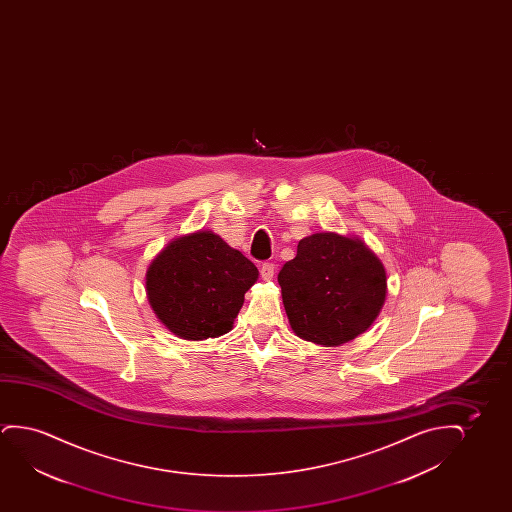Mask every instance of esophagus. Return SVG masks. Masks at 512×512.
Returning <instances> with one entry per match:
<instances>
[{"mask_svg":"<svg viewBox=\"0 0 512 512\" xmlns=\"http://www.w3.org/2000/svg\"><path fill=\"white\" fill-rule=\"evenodd\" d=\"M274 271H276V266H274L273 262H264V264L260 266V276H262V280H273Z\"/></svg>","mask_w":512,"mask_h":512,"instance_id":"obj_1","label":"esophagus"}]
</instances>
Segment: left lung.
Here are the masks:
<instances>
[{"label": "left lung", "mask_w": 512, "mask_h": 512, "mask_svg": "<svg viewBox=\"0 0 512 512\" xmlns=\"http://www.w3.org/2000/svg\"><path fill=\"white\" fill-rule=\"evenodd\" d=\"M278 283L297 336L339 346L371 327L383 308L385 267L358 239L318 232L301 239Z\"/></svg>", "instance_id": "left-lung-1"}]
</instances>
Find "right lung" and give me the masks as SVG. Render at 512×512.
Returning a JSON list of instances; mask_svg holds the SVG:
<instances>
[{"label":"right lung","instance_id":"1","mask_svg":"<svg viewBox=\"0 0 512 512\" xmlns=\"http://www.w3.org/2000/svg\"><path fill=\"white\" fill-rule=\"evenodd\" d=\"M257 278L252 260L220 236L194 232L171 241L150 264L148 301L173 334L201 341L232 329Z\"/></svg>","mask_w":512,"mask_h":512}]
</instances>
